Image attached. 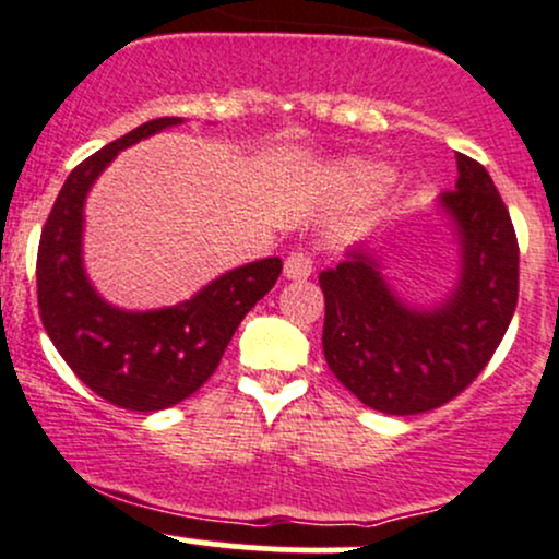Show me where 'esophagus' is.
<instances>
[{
  "label": "esophagus",
  "mask_w": 559,
  "mask_h": 559,
  "mask_svg": "<svg viewBox=\"0 0 559 559\" xmlns=\"http://www.w3.org/2000/svg\"><path fill=\"white\" fill-rule=\"evenodd\" d=\"M312 258L305 252H292L284 262V275L288 281H305L312 275Z\"/></svg>",
  "instance_id": "1"
}]
</instances>
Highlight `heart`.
I'll list each match as a JSON object with an SVG mask.
<instances>
[{"instance_id":"heart-1","label":"heart","mask_w":559,"mask_h":559,"mask_svg":"<svg viewBox=\"0 0 559 559\" xmlns=\"http://www.w3.org/2000/svg\"><path fill=\"white\" fill-rule=\"evenodd\" d=\"M333 178L352 194H376L391 181V170L386 165L368 163V159H346L333 170Z\"/></svg>"}]
</instances>
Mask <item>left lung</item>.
Segmentation results:
<instances>
[{"mask_svg": "<svg viewBox=\"0 0 559 559\" xmlns=\"http://www.w3.org/2000/svg\"><path fill=\"white\" fill-rule=\"evenodd\" d=\"M433 210L457 247V281L433 305L404 299L368 243L318 275L325 362L378 413L418 415L454 400L491 360L518 305L515 228L484 165L457 155L454 191Z\"/></svg>", "mask_w": 559, "mask_h": 559, "instance_id": "obj_1", "label": "left lung"}]
</instances>
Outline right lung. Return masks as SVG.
Here are the masks:
<instances>
[{
  "mask_svg": "<svg viewBox=\"0 0 559 559\" xmlns=\"http://www.w3.org/2000/svg\"><path fill=\"white\" fill-rule=\"evenodd\" d=\"M181 123L183 118L150 120L83 159L57 194L38 241V310L49 338L88 389L136 413L194 394L215 373L243 316L281 275L278 258L254 260L157 310H123L94 288L83 265L88 191L120 152Z\"/></svg>",
  "mask_w": 559,
  "mask_h": 559,
  "instance_id": "add662e5",
  "label": "right lung"
}]
</instances>
